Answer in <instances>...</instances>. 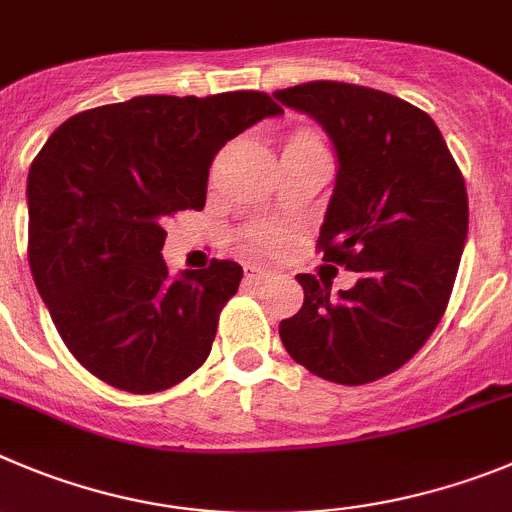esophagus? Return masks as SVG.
Instances as JSON below:
<instances>
[{
	"label": "esophagus",
	"mask_w": 512,
	"mask_h": 512,
	"mask_svg": "<svg viewBox=\"0 0 512 512\" xmlns=\"http://www.w3.org/2000/svg\"><path fill=\"white\" fill-rule=\"evenodd\" d=\"M243 271H246V279L248 281H264V279H269V269H264V266L246 264V266H243Z\"/></svg>",
	"instance_id": "obj_1"
}]
</instances>
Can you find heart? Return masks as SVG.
<instances>
[{"instance_id": "1", "label": "heart", "mask_w": 512, "mask_h": 512, "mask_svg": "<svg viewBox=\"0 0 512 512\" xmlns=\"http://www.w3.org/2000/svg\"><path fill=\"white\" fill-rule=\"evenodd\" d=\"M294 139H312V137H294ZM251 243H253V248H259V251L271 253V251H276V248H281L284 236H281L276 228L264 225V228H256V231L251 233Z\"/></svg>"}]
</instances>
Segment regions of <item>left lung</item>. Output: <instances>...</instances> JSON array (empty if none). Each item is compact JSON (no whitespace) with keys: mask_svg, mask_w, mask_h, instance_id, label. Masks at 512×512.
I'll list each match as a JSON object with an SVG mask.
<instances>
[{"mask_svg":"<svg viewBox=\"0 0 512 512\" xmlns=\"http://www.w3.org/2000/svg\"><path fill=\"white\" fill-rule=\"evenodd\" d=\"M330 137L337 177L320 228L327 261L358 281L299 274L304 304L281 320L287 353L309 373L363 386L401 368L447 309L467 241V187L429 114L353 83L314 81L274 93Z\"/></svg>","mask_w":512,"mask_h":512,"instance_id":"obj_1","label":"left lung"}]
</instances>
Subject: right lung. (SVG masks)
I'll use <instances>...</instances> for the list:
<instances>
[{
  "instance_id": "obj_1",
  "label": "right lung",
  "mask_w": 512,
  "mask_h": 512,
  "mask_svg": "<svg viewBox=\"0 0 512 512\" xmlns=\"http://www.w3.org/2000/svg\"><path fill=\"white\" fill-rule=\"evenodd\" d=\"M284 111L259 91L137 96L70 116L27 177L30 269L75 360L109 386L157 393L195 373L243 269L172 276L162 220L200 210L225 142Z\"/></svg>"
}]
</instances>
